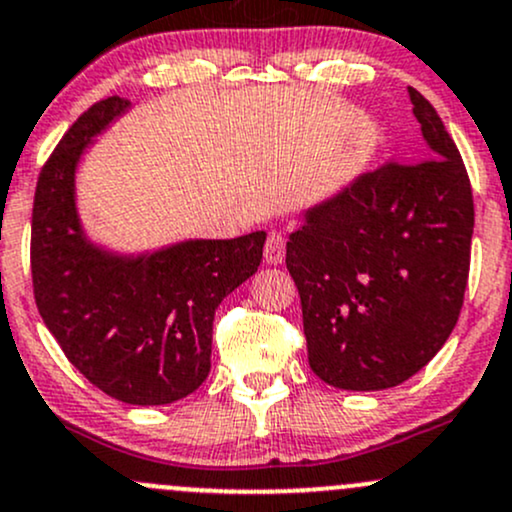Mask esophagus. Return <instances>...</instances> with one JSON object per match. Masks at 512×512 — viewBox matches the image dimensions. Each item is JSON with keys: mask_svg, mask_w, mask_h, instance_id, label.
Returning a JSON list of instances; mask_svg holds the SVG:
<instances>
[{"mask_svg": "<svg viewBox=\"0 0 512 512\" xmlns=\"http://www.w3.org/2000/svg\"><path fill=\"white\" fill-rule=\"evenodd\" d=\"M286 255V240L282 233H269L265 243V262L267 265H282Z\"/></svg>", "mask_w": 512, "mask_h": 512, "instance_id": "34e87169", "label": "esophagus"}]
</instances>
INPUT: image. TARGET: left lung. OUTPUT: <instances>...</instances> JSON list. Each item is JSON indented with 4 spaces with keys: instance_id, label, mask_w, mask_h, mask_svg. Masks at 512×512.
I'll use <instances>...</instances> for the list:
<instances>
[{
    "instance_id": "1",
    "label": "left lung",
    "mask_w": 512,
    "mask_h": 512,
    "mask_svg": "<svg viewBox=\"0 0 512 512\" xmlns=\"http://www.w3.org/2000/svg\"><path fill=\"white\" fill-rule=\"evenodd\" d=\"M425 160L386 162L303 213L286 269L301 296L308 364L325 384L381 391L425 367L457 325L474 199L445 123L408 87Z\"/></svg>"
}]
</instances>
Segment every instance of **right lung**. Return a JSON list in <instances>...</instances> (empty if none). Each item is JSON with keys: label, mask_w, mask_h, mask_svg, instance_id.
Listing matches in <instances>:
<instances>
[{"label": "right lung", "mask_w": 512, "mask_h": 512, "mask_svg": "<svg viewBox=\"0 0 512 512\" xmlns=\"http://www.w3.org/2000/svg\"><path fill=\"white\" fill-rule=\"evenodd\" d=\"M128 109L121 97L97 101L43 165L31 221L33 296L84 379L116 401L165 406L209 376L213 313L257 272L267 233L182 240L140 255L92 243L77 213V165Z\"/></svg>", "instance_id": "right-lung-1"}]
</instances>
